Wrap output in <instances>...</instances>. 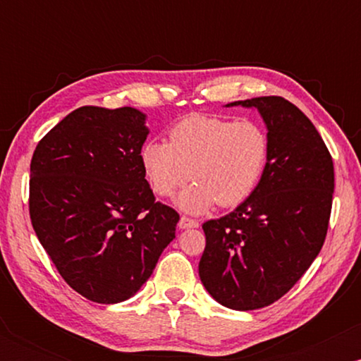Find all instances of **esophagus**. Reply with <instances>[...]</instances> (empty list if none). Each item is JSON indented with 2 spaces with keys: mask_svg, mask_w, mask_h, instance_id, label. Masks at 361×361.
I'll return each instance as SVG.
<instances>
[{
  "mask_svg": "<svg viewBox=\"0 0 361 361\" xmlns=\"http://www.w3.org/2000/svg\"><path fill=\"white\" fill-rule=\"evenodd\" d=\"M178 227L180 229H195V227H198V222L195 221V219H190V217H181L180 222H178Z\"/></svg>",
  "mask_w": 361,
  "mask_h": 361,
  "instance_id": "1",
  "label": "esophagus"
}]
</instances>
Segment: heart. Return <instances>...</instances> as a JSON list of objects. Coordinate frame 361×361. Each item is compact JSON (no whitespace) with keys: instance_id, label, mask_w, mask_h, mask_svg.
<instances>
[{"instance_id":"1","label":"heart","mask_w":361,"mask_h":361,"mask_svg":"<svg viewBox=\"0 0 361 361\" xmlns=\"http://www.w3.org/2000/svg\"><path fill=\"white\" fill-rule=\"evenodd\" d=\"M268 149L267 132L252 120L190 115L169 130V142L144 144L140 164L159 197H171L192 176L195 181L178 195L176 205L200 214L215 204H243L259 183Z\"/></svg>"}]
</instances>
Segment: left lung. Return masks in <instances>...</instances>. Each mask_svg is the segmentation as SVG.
<instances>
[{
	"instance_id": "left-lung-1",
	"label": "left lung",
	"mask_w": 361,
	"mask_h": 361,
	"mask_svg": "<svg viewBox=\"0 0 361 361\" xmlns=\"http://www.w3.org/2000/svg\"><path fill=\"white\" fill-rule=\"evenodd\" d=\"M256 109L268 130L258 186L234 212L204 226L198 275L224 307L255 310L283 297L324 244L334 192L333 157L314 123L281 97L226 106Z\"/></svg>"
}]
</instances>
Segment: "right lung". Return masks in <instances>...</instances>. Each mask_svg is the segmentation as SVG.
Listing matches in <instances>:
<instances>
[{
    "mask_svg": "<svg viewBox=\"0 0 361 361\" xmlns=\"http://www.w3.org/2000/svg\"><path fill=\"white\" fill-rule=\"evenodd\" d=\"M146 114L81 106L37 144L30 219L57 271L98 304L130 299L175 239L180 215L156 202L140 149Z\"/></svg>",
    "mask_w": 361,
    "mask_h": 361,
    "instance_id": "add662e5",
    "label": "right lung"
}]
</instances>
